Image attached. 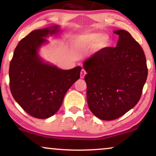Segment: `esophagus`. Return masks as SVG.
I'll return each mask as SVG.
<instances>
[{
    "mask_svg": "<svg viewBox=\"0 0 156 156\" xmlns=\"http://www.w3.org/2000/svg\"><path fill=\"white\" fill-rule=\"evenodd\" d=\"M86 70H85L84 69H82L81 71H80V78H83L85 76H86Z\"/></svg>",
    "mask_w": 156,
    "mask_h": 156,
    "instance_id": "34e87169",
    "label": "esophagus"
}]
</instances>
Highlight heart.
<instances>
[{
	"label": "heart",
	"mask_w": 156,
	"mask_h": 156,
	"mask_svg": "<svg viewBox=\"0 0 156 156\" xmlns=\"http://www.w3.org/2000/svg\"><path fill=\"white\" fill-rule=\"evenodd\" d=\"M108 42V37L99 33L85 32L77 37L76 43L80 46H90L98 43L101 46L105 45Z\"/></svg>",
	"instance_id": "1"
}]
</instances>
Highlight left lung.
Instances as JSON below:
<instances>
[{
	"instance_id": "left-lung-1",
	"label": "left lung",
	"mask_w": 156,
	"mask_h": 156,
	"mask_svg": "<svg viewBox=\"0 0 156 156\" xmlns=\"http://www.w3.org/2000/svg\"><path fill=\"white\" fill-rule=\"evenodd\" d=\"M115 47H104L86 60L88 107L98 119L114 120L135 106L147 77L146 58L139 43L125 30Z\"/></svg>"
}]
</instances>
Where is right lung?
<instances>
[{"instance_id":"right-lung-1","label":"right lung","mask_w":156,"mask_h":156,"mask_svg":"<svg viewBox=\"0 0 156 156\" xmlns=\"http://www.w3.org/2000/svg\"><path fill=\"white\" fill-rule=\"evenodd\" d=\"M58 31V26L32 31L19 42L10 62L13 98L27 114L38 119L54 115L66 92L80 78L81 67L61 70L44 63L38 55V49L47 42L44 37Z\"/></svg>"}]
</instances>
